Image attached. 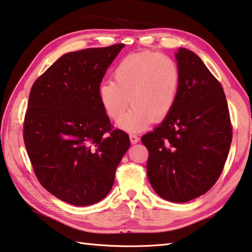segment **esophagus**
I'll use <instances>...</instances> for the list:
<instances>
[{
    "mask_svg": "<svg viewBox=\"0 0 252 252\" xmlns=\"http://www.w3.org/2000/svg\"><path fill=\"white\" fill-rule=\"evenodd\" d=\"M130 141H131V143L132 144H135V143H138V142H139V136L138 135H136V134H133V133H131L130 135Z\"/></svg>",
    "mask_w": 252,
    "mask_h": 252,
    "instance_id": "obj_1",
    "label": "esophagus"
}]
</instances>
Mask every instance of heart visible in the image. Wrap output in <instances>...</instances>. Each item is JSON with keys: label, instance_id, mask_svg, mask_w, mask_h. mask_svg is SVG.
I'll return each mask as SVG.
<instances>
[{"label": "heart", "instance_id": "b5f03b06", "mask_svg": "<svg viewBox=\"0 0 252 252\" xmlns=\"http://www.w3.org/2000/svg\"><path fill=\"white\" fill-rule=\"evenodd\" d=\"M113 81L98 88V98L104 113L117 122L129 107H133L120 122L122 129L135 132L165 119L176 102L181 74L176 62L165 54L140 52L118 63Z\"/></svg>", "mask_w": 252, "mask_h": 252}]
</instances>
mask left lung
I'll use <instances>...</instances> for the list:
<instances>
[{
	"instance_id": "1",
	"label": "left lung",
	"mask_w": 252,
	"mask_h": 252,
	"mask_svg": "<svg viewBox=\"0 0 252 252\" xmlns=\"http://www.w3.org/2000/svg\"><path fill=\"white\" fill-rule=\"evenodd\" d=\"M181 80L170 114L142 136L146 173L162 198L185 203L215 185L229 153L232 126L222 86L197 55L176 53Z\"/></svg>"
}]
</instances>
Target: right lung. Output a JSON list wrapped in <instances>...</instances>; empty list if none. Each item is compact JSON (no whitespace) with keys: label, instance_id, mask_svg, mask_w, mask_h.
<instances>
[{"label":"right lung","instance_id":"add662e5","mask_svg":"<svg viewBox=\"0 0 252 252\" xmlns=\"http://www.w3.org/2000/svg\"><path fill=\"white\" fill-rule=\"evenodd\" d=\"M125 44L65 54L32 86L23 138L38 182L75 206L108 195L116 170L130 148L113 129L98 98L107 68Z\"/></svg>","mask_w":252,"mask_h":252}]
</instances>
